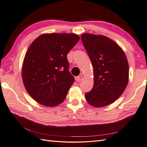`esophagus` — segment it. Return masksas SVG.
Instances as JSON below:
<instances>
[{
  "label": "esophagus",
  "instance_id": "1",
  "mask_svg": "<svg viewBox=\"0 0 147 147\" xmlns=\"http://www.w3.org/2000/svg\"><path fill=\"white\" fill-rule=\"evenodd\" d=\"M82 79H83V77L82 76V75H80V76H78V77H77V81L78 82H79L82 81Z\"/></svg>",
  "mask_w": 147,
  "mask_h": 147
}]
</instances>
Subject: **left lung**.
<instances>
[{"label":"left lung","instance_id":"obj_1","mask_svg":"<svg viewBox=\"0 0 147 147\" xmlns=\"http://www.w3.org/2000/svg\"><path fill=\"white\" fill-rule=\"evenodd\" d=\"M82 41L94 69V86L85 94L88 103L103 107L123 94L129 81V64L123 49L110 38L84 33Z\"/></svg>","mask_w":147,"mask_h":147}]
</instances>
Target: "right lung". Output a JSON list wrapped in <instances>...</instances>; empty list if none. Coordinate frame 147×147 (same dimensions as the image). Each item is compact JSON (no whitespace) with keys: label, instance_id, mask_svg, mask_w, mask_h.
Instances as JSON below:
<instances>
[{"label":"right lung","instance_id":"1","mask_svg":"<svg viewBox=\"0 0 147 147\" xmlns=\"http://www.w3.org/2000/svg\"><path fill=\"white\" fill-rule=\"evenodd\" d=\"M75 34H43L28 48L22 79L28 94L38 104L55 107L63 102L74 82L67 55L78 41Z\"/></svg>","mask_w":147,"mask_h":147}]
</instances>
